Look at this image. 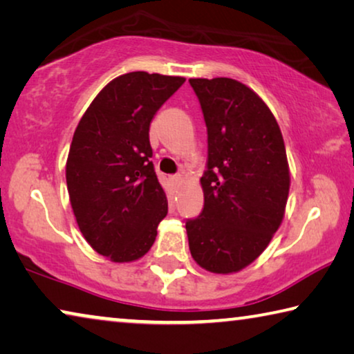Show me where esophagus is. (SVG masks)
Segmentation results:
<instances>
[{
  "mask_svg": "<svg viewBox=\"0 0 354 354\" xmlns=\"http://www.w3.org/2000/svg\"><path fill=\"white\" fill-rule=\"evenodd\" d=\"M170 181H171V184H173V186H175V189H176V187L181 186L183 178L179 176V175H175V176H171V178H170Z\"/></svg>",
  "mask_w": 354,
  "mask_h": 354,
  "instance_id": "1",
  "label": "esophagus"
}]
</instances>
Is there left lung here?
<instances>
[{
  "label": "left lung",
  "instance_id": "8db88e82",
  "mask_svg": "<svg viewBox=\"0 0 354 354\" xmlns=\"http://www.w3.org/2000/svg\"><path fill=\"white\" fill-rule=\"evenodd\" d=\"M207 132L205 205L187 218L189 249L201 268L236 272L268 248L290 190L287 153L276 118L243 83L190 78Z\"/></svg>",
  "mask_w": 354,
  "mask_h": 354
}]
</instances>
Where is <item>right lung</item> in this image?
<instances>
[{
    "label": "right lung",
    "instance_id": "add662e5",
    "mask_svg": "<svg viewBox=\"0 0 354 354\" xmlns=\"http://www.w3.org/2000/svg\"><path fill=\"white\" fill-rule=\"evenodd\" d=\"M186 78L129 72L100 91L75 129L66 181L78 228L97 254L124 263L153 245L168 203L149 126Z\"/></svg>",
    "mask_w": 354,
    "mask_h": 354
}]
</instances>
